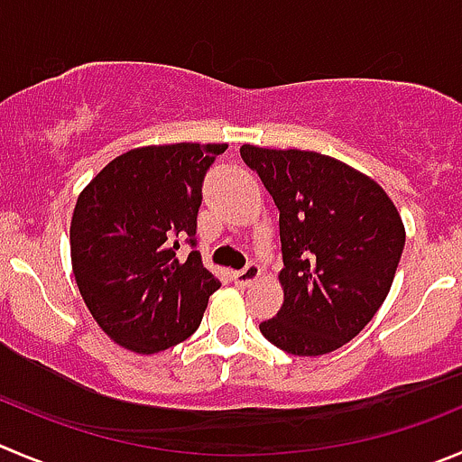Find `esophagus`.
Instances as JSON below:
<instances>
[{"label": "esophagus", "instance_id": "obj_1", "mask_svg": "<svg viewBox=\"0 0 462 462\" xmlns=\"http://www.w3.org/2000/svg\"><path fill=\"white\" fill-rule=\"evenodd\" d=\"M258 276H261V265H258V263H254V261H249L247 265L243 267V270L234 272L236 283H240V285H249V283H254V281H256Z\"/></svg>", "mask_w": 462, "mask_h": 462}]
</instances>
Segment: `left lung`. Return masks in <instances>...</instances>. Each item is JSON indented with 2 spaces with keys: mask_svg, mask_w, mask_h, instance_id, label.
<instances>
[{
  "mask_svg": "<svg viewBox=\"0 0 462 462\" xmlns=\"http://www.w3.org/2000/svg\"><path fill=\"white\" fill-rule=\"evenodd\" d=\"M240 156L279 208L283 306L261 333L292 356H322L358 336L385 301L406 231L383 188L301 149L243 144Z\"/></svg>",
  "mask_w": 462,
  "mask_h": 462,
  "instance_id": "left-lung-1",
  "label": "left lung"
}]
</instances>
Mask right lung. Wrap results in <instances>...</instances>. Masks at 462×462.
Listing matches in <instances>:
<instances>
[{"instance_id": "obj_1", "label": "right lung", "mask_w": 462, "mask_h": 462, "mask_svg": "<svg viewBox=\"0 0 462 462\" xmlns=\"http://www.w3.org/2000/svg\"><path fill=\"white\" fill-rule=\"evenodd\" d=\"M224 149H131L79 195L69 226L79 292L104 333L135 354L190 337L219 288L197 252V213L206 172ZM181 242L191 245L188 259Z\"/></svg>"}]
</instances>
